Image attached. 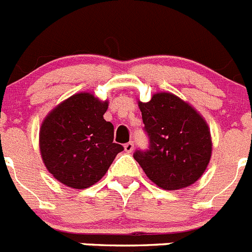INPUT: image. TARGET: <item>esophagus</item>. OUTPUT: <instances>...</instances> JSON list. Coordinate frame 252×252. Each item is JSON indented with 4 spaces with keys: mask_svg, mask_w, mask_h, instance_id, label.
I'll use <instances>...</instances> for the list:
<instances>
[{
    "mask_svg": "<svg viewBox=\"0 0 252 252\" xmlns=\"http://www.w3.org/2000/svg\"><path fill=\"white\" fill-rule=\"evenodd\" d=\"M125 151L127 152V154H130V152L133 151V142L130 141L127 142V144H125Z\"/></svg>",
    "mask_w": 252,
    "mask_h": 252,
    "instance_id": "obj_1",
    "label": "esophagus"
}]
</instances>
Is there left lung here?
Masks as SVG:
<instances>
[{
	"label": "left lung",
	"instance_id": "1",
	"mask_svg": "<svg viewBox=\"0 0 252 252\" xmlns=\"http://www.w3.org/2000/svg\"><path fill=\"white\" fill-rule=\"evenodd\" d=\"M150 150L133 154L146 176L163 190H180L195 184L212 154L209 125L197 111L170 92L138 101Z\"/></svg>",
	"mask_w": 252,
	"mask_h": 252
}]
</instances>
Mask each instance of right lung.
<instances>
[{"mask_svg":"<svg viewBox=\"0 0 252 252\" xmlns=\"http://www.w3.org/2000/svg\"><path fill=\"white\" fill-rule=\"evenodd\" d=\"M107 107V100L80 92L45 117L40 127L41 158L57 181L80 190L90 188L124 150L114 142V125L103 119Z\"/></svg>","mask_w":252,"mask_h":252,"instance_id":"right-lung-1","label":"right lung"}]
</instances>
